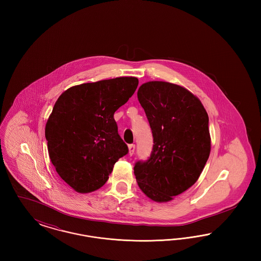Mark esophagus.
<instances>
[{
	"label": "esophagus",
	"instance_id": "34e87169",
	"mask_svg": "<svg viewBox=\"0 0 261 261\" xmlns=\"http://www.w3.org/2000/svg\"><path fill=\"white\" fill-rule=\"evenodd\" d=\"M128 149H129V154L133 155L134 151H135V145H129L128 146Z\"/></svg>",
	"mask_w": 261,
	"mask_h": 261
}]
</instances>
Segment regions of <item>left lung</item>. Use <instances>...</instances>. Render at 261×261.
I'll return each instance as SVG.
<instances>
[{"instance_id":"left-lung-1","label":"left lung","mask_w":261,"mask_h":261,"mask_svg":"<svg viewBox=\"0 0 261 261\" xmlns=\"http://www.w3.org/2000/svg\"><path fill=\"white\" fill-rule=\"evenodd\" d=\"M153 137L147 162L134 166L138 186L153 201L167 202L199 179L211 149L208 115L198 97L165 81L142 84L137 93Z\"/></svg>"}]
</instances>
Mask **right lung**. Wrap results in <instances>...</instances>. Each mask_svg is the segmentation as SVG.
Returning <instances> with one entry per match:
<instances>
[{"mask_svg": "<svg viewBox=\"0 0 261 261\" xmlns=\"http://www.w3.org/2000/svg\"><path fill=\"white\" fill-rule=\"evenodd\" d=\"M136 77H117L64 91L50 114L45 136L50 162L77 193L103 186L128 152L113 114L136 91Z\"/></svg>", "mask_w": 261, "mask_h": 261, "instance_id": "add662e5", "label": "right lung"}]
</instances>
